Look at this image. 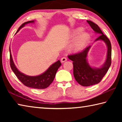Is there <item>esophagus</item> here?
<instances>
[{"mask_svg":"<svg viewBox=\"0 0 122 122\" xmlns=\"http://www.w3.org/2000/svg\"><path fill=\"white\" fill-rule=\"evenodd\" d=\"M67 60V58H66V57H62L61 59V62H66Z\"/></svg>","mask_w":122,"mask_h":122,"instance_id":"34e87169","label":"esophagus"}]
</instances>
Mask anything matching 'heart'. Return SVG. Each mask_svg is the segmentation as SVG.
I'll return each mask as SVG.
<instances>
[{
  "label": "heart",
  "instance_id": "heart-1",
  "mask_svg": "<svg viewBox=\"0 0 122 122\" xmlns=\"http://www.w3.org/2000/svg\"><path fill=\"white\" fill-rule=\"evenodd\" d=\"M84 28L83 27H78L76 28L75 31L72 34V36L73 38H75L78 35V36L74 41L73 44L71 46V49L72 51H79L83 49L86 46L89 40L90 39V34L87 32L83 31Z\"/></svg>",
  "mask_w": 122,
  "mask_h": 122
}]
</instances>
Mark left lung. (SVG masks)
Instances as JSON below:
<instances>
[{
    "instance_id": "8db88e82",
    "label": "left lung",
    "mask_w": 122,
    "mask_h": 122,
    "mask_svg": "<svg viewBox=\"0 0 122 122\" xmlns=\"http://www.w3.org/2000/svg\"><path fill=\"white\" fill-rule=\"evenodd\" d=\"M95 33L100 35L94 42L102 41L107 47L106 61L100 67H94L88 62V54L91 48L89 46L80 52L68 56L73 61V74L76 81L80 85L84 86H91L100 82L110 68L111 63V45L109 39L103 33L97 25L94 22L86 20Z\"/></svg>"
}]
</instances>
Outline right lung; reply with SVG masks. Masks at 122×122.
I'll list each match as a JSON object with an SVG mask.
<instances>
[{"mask_svg":"<svg viewBox=\"0 0 122 122\" xmlns=\"http://www.w3.org/2000/svg\"><path fill=\"white\" fill-rule=\"evenodd\" d=\"M35 20L29 21L22 24L18 29L16 33L19 31L20 29L23 28L25 25L28 24H33L35 22ZM10 66H11L12 71L14 72L20 81L25 86L28 87L35 88V89H45L48 87L52 83L54 79L55 75L58 70L59 68L61 66V62L58 60L55 63L49 66V68L44 73L37 76H29L21 73L16 68L14 63L11 54V49L10 46Z\"/></svg>","mask_w":122,"mask_h":122,"instance_id":"1","label":"right lung"}]
</instances>
